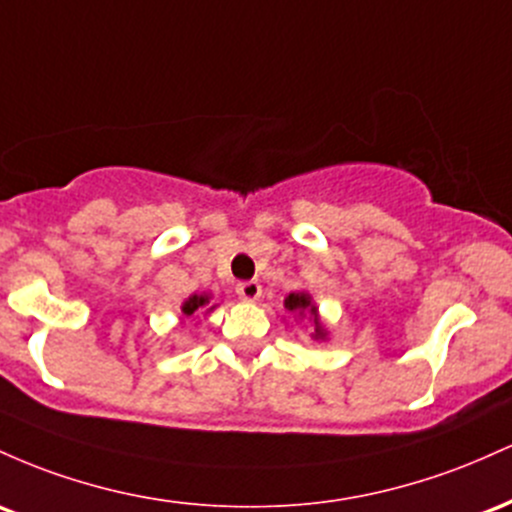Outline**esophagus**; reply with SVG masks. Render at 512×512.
Returning <instances> with one entry per match:
<instances>
[{
  "label": "esophagus",
  "mask_w": 512,
  "mask_h": 512,
  "mask_svg": "<svg viewBox=\"0 0 512 512\" xmlns=\"http://www.w3.org/2000/svg\"><path fill=\"white\" fill-rule=\"evenodd\" d=\"M237 295L246 302H256L261 297V285L256 280H244V283H237Z\"/></svg>",
  "instance_id": "esophagus-1"
}]
</instances>
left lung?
<instances>
[{"label":"left lung","instance_id":"left-lung-1","mask_svg":"<svg viewBox=\"0 0 512 512\" xmlns=\"http://www.w3.org/2000/svg\"><path fill=\"white\" fill-rule=\"evenodd\" d=\"M285 307L290 309V312H309L314 317V338H324V329L319 326V319H317V307H314L312 300H309V295H304V292H292V295H287L285 300Z\"/></svg>","mask_w":512,"mask_h":512}]
</instances>
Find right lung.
<instances>
[{
    "label": "right lung",
    "mask_w": 512,
    "mask_h": 512,
    "mask_svg": "<svg viewBox=\"0 0 512 512\" xmlns=\"http://www.w3.org/2000/svg\"><path fill=\"white\" fill-rule=\"evenodd\" d=\"M208 302H210L208 295H193V297H188V300L183 302V314H186V317H191L195 309L205 307V304H208ZM210 309H212V307H210Z\"/></svg>",
    "instance_id": "add662e5"
}]
</instances>
